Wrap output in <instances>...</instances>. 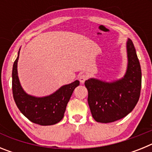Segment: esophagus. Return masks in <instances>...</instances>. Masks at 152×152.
I'll return each instance as SVG.
<instances>
[{"label":"esophagus","mask_w":152,"mask_h":152,"mask_svg":"<svg viewBox=\"0 0 152 152\" xmlns=\"http://www.w3.org/2000/svg\"><path fill=\"white\" fill-rule=\"evenodd\" d=\"M88 78V76L86 74H82V75H80V76H79V80H80V83H84V81H85Z\"/></svg>","instance_id":"esophagus-1"}]
</instances>
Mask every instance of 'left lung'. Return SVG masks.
<instances>
[{
	"label": "left lung",
	"instance_id": "8db88e82",
	"mask_svg": "<svg viewBox=\"0 0 152 152\" xmlns=\"http://www.w3.org/2000/svg\"><path fill=\"white\" fill-rule=\"evenodd\" d=\"M128 64L126 74L119 80L107 82L90 78L84 83L88 91V102L93 118L98 123H113L127 116L139 101L142 71L135 47L126 42Z\"/></svg>",
	"mask_w": 152,
	"mask_h": 152
}]
</instances>
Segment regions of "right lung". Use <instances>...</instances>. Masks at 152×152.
<instances>
[{
    "instance_id": "1",
    "label": "right lung",
    "mask_w": 152,
    "mask_h": 152,
    "mask_svg": "<svg viewBox=\"0 0 152 152\" xmlns=\"http://www.w3.org/2000/svg\"><path fill=\"white\" fill-rule=\"evenodd\" d=\"M20 50L12 71V90L14 101L20 111L31 122L41 126L56 124L64 117L67 104L74 90L80 82L76 80L71 84L61 86L49 96L39 97L28 94L23 89L18 77L17 62Z\"/></svg>"
}]
</instances>
